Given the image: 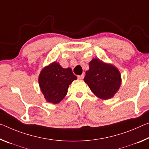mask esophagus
<instances>
[{"mask_svg":"<svg viewBox=\"0 0 149 149\" xmlns=\"http://www.w3.org/2000/svg\"><path fill=\"white\" fill-rule=\"evenodd\" d=\"M84 77V74H82V75H79V76H78V78L80 79H83Z\"/></svg>","mask_w":149,"mask_h":149,"instance_id":"1","label":"esophagus"}]
</instances>
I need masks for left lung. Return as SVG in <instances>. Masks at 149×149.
I'll return each instance as SVG.
<instances>
[{"label":"left lung","mask_w":149,"mask_h":149,"mask_svg":"<svg viewBox=\"0 0 149 149\" xmlns=\"http://www.w3.org/2000/svg\"><path fill=\"white\" fill-rule=\"evenodd\" d=\"M84 80L97 97L107 100L113 97L119 91L121 75L115 65L94 58L89 62Z\"/></svg>","instance_id":"1"}]
</instances>
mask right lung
<instances>
[{
    "label": "right lung",
    "instance_id": "add662e5",
    "mask_svg": "<svg viewBox=\"0 0 149 149\" xmlns=\"http://www.w3.org/2000/svg\"><path fill=\"white\" fill-rule=\"evenodd\" d=\"M75 79L77 77L70 68H63L54 62L41 70L38 83L47 102L57 104L65 97L69 86Z\"/></svg>",
    "mask_w": 149,
    "mask_h": 149
}]
</instances>
